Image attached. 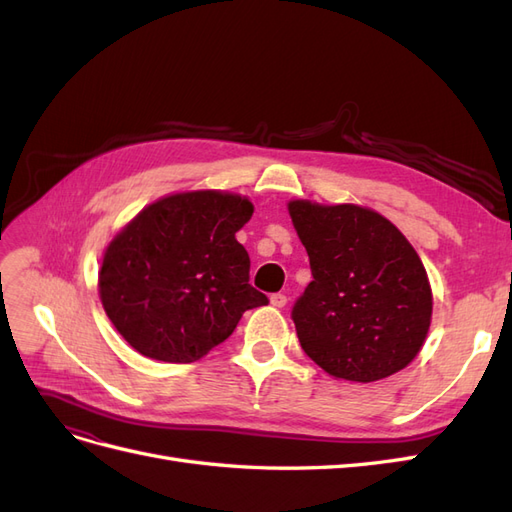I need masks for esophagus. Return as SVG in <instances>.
<instances>
[{"instance_id":"obj_1","label":"esophagus","mask_w":512,"mask_h":512,"mask_svg":"<svg viewBox=\"0 0 512 512\" xmlns=\"http://www.w3.org/2000/svg\"><path fill=\"white\" fill-rule=\"evenodd\" d=\"M288 303V297L286 294H282V292H275V294H271V305L273 307H284Z\"/></svg>"}]
</instances>
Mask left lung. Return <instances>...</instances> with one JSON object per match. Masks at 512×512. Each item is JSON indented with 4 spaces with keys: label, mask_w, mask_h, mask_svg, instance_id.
<instances>
[{
    "label": "left lung",
    "mask_w": 512,
    "mask_h": 512,
    "mask_svg": "<svg viewBox=\"0 0 512 512\" xmlns=\"http://www.w3.org/2000/svg\"><path fill=\"white\" fill-rule=\"evenodd\" d=\"M312 282L292 305L301 348L335 378L374 382L404 369L431 320L421 258L380 213L292 200Z\"/></svg>",
    "instance_id": "obj_1"
}]
</instances>
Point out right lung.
<instances>
[{
    "label": "right lung",
    "instance_id": "add662e5",
    "mask_svg": "<svg viewBox=\"0 0 512 512\" xmlns=\"http://www.w3.org/2000/svg\"><path fill=\"white\" fill-rule=\"evenodd\" d=\"M247 198L188 192L143 209L108 245L100 299L123 339L149 359L192 363L228 339L243 312L267 305L250 284L235 232Z\"/></svg>",
    "mask_w": 512,
    "mask_h": 512
}]
</instances>
